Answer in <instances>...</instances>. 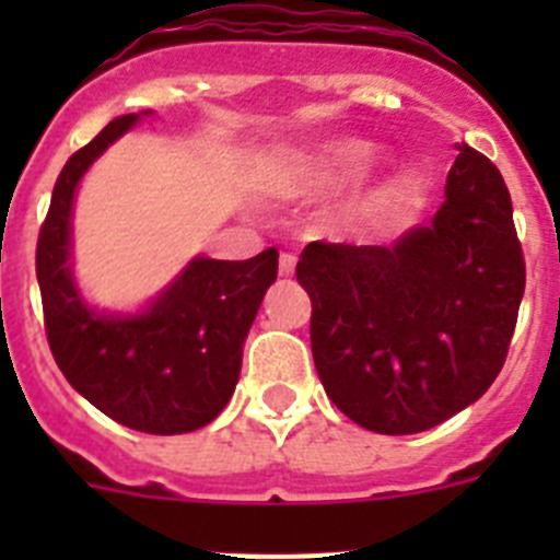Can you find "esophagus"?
I'll return each instance as SVG.
<instances>
[{
    "label": "esophagus",
    "instance_id": "1",
    "mask_svg": "<svg viewBox=\"0 0 560 560\" xmlns=\"http://www.w3.org/2000/svg\"><path fill=\"white\" fill-rule=\"evenodd\" d=\"M294 269H296V257L289 255V252H283V255H280V275L291 277L294 275Z\"/></svg>",
    "mask_w": 560,
    "mask_h": 560
}]
</instances>
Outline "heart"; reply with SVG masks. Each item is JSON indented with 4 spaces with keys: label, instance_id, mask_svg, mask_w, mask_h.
<instances>
[{
    "label": "heart",
    "instance_id": "b5f03b06",
    "mask_svg": "<svg viewBox=\"0 0 560 560\" xmlns=\"http://www.w3.org/2000/svg\"><path fill=\"white\" fill-rule=\"evenodd\" d=\"M373 160V145L364 140H325L300 148L280 160L271 171V182L285 196H319L353 182L368 171ZM373 199H355L336 215L341 226H350L368 215Z\"/></svg>",
    "mask_w": 560,
    "mask_h": 560
}]
</instances>
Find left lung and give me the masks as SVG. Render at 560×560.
Returning <instances> with one entry per match:
<instances>
[{"label":"left lung","instance_id":"1","mask_svg":"<svg viewBox=\"0 0 560 560\" xmlns=\"http://www.w3.org/2000/svg\"><path fill=\"white\" fill-rule=\"evenodd\" d=\"M446 201L387 246L314 241L296 264L325 393L378 434L438 427L485 395L524 294L511 192L488 156L457 145Z\"/></svg>","mask_w":560,"mask_h":560}]
</instances>
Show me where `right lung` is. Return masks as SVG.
<instances>
[{
    "label": "right lung",
    "mask_w": 560,
    "mask_h": 560,
    "mask_svg": "<svg viewBox=\"0 0 560 560\" xmlns=\"http://www.w3.org/2000/svg\"><path fill=\"white\" fill-rule=\"evenodd\" d=\"M153 112L126 114L63 165L38 235L36 277L49 350L63 378L112 420L148 434H185L219 418L235 393L244 341L277 280V249L249 260L192 257L151 303L97 311L72 275V207L83 173Z\"/></svg>",
    "instance_id": "1"
}]
</instances>
